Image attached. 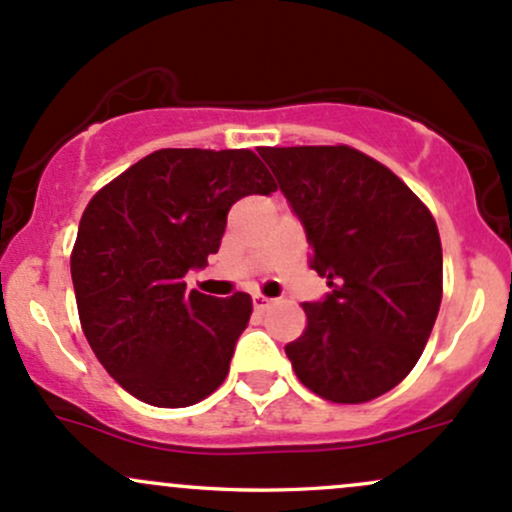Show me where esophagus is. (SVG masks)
Wrapping results in <instances>:
<instances>
[{
  "label": "esophagus",
  "instance_id": "esophagus-1",
  "mask_svg": "<svg viewBox=\"0 0 512 512\" xmlns=\"http://www.w3.org/2000/svg\"><path fill=\"white\" fill-rule=\"evenodd\" d=\"M251 300H254V310H256V312H266L268 307L273 305V300L266 298V295H261V293L254 295V298H251Z\"/></svg>",
  "mask_w": 512,
  "mask_h": 512
}]
</instances>
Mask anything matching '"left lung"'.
I'll return each instance as SVG.
<instances>
[{
    "mask_svg": "<svg viewBox=\"0 0 512 512\" xmlns=\"http://www.w3.org/2000/svg\"><path fill=\"white\" fill-rule=\"evenodd\" d=\"M305 227L332 293L305 302L285 346L295 376L329 403L359 405L415 368L442 302V241L425 202L351 146L258 148Z\"/></svg>",
    "mask_w": 512,
    "mask_h": 512,
    "instance_id": "left-lung-1",
    "label": "left lung"
}]
</instances>
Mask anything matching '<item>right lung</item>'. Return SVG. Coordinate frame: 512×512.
I'll use <instances>...</instances> for the list:
<instances>
[{"label": "right lung", "mask_w": 512, "mask_h": 512, "mask_svg": "<svg viewBox=\"0 0 512 512\" xmlns=\"http://www.w3.org/2000/svg\"><path fill=\"white\" fill-rule=\"evenodd\" d=\"M278 185L249 148H161L85 207L70 273L82 332L109 376L156 408H188L224 383L251 298L188 290L217 254L227 214Z\"/></svg>", "instance_id": "add662e5"}]
</instances>
